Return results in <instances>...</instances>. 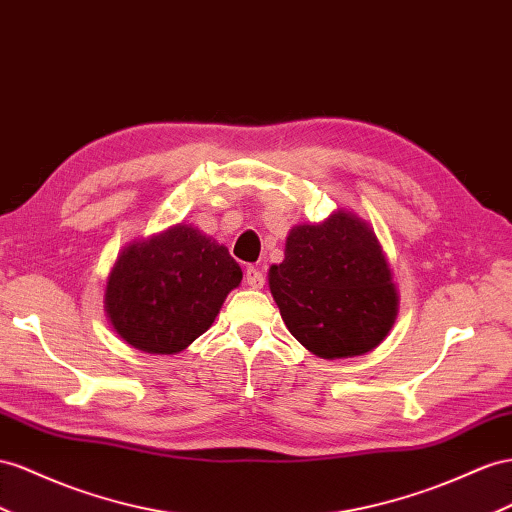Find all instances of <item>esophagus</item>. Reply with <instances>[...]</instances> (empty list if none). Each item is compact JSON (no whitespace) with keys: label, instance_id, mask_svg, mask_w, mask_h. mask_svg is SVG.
Listing matches in <instances>:
<instances>
[{"label":"esophagus","instance_id":"esophagus-1","mask_svg":"<svg viewBox=\"0 0 512 512\" xmlns=\"http://www.w3.org/2000/svg\"><path fill=\"white\" fill-rule=\"evenodd\" d=\"M244 281H246V285H251L253 290H259V287H264L266 277H264V272H261L259 268L248 266L246 272H244Z\"/></svg>","mask_w":512,"mask_h":512}]
</instances>
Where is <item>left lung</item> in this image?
Returning a JSON list of instances; mask_svg holds the SVG:
<instances>
[{
    "mask_svg": "<svg viewBox=\"0 0 512 512\" xmlns=\"http://www.w3.org/2000/svg\"><path fill=\"white\" fill-rule=\"evenodd\" d=\"M268 283L287 329L322 359L370 352L396 320L398 294L376 233L344 209L294 227Z\"/></svg>",
    "mask_w": 512,
    "mask_h": 512,
    "instance_id": "1",
    "label": "left lung"
}]
</instances>
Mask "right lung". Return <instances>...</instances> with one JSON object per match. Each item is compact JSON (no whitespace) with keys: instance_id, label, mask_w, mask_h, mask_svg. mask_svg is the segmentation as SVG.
<instances>
[{"instance_id":"obj_1","label":"right lung","mask_w":512,"mask_h":512,"mask_svg":"<svg viewBox=\"0 0 512 512\" xmlns=\"http://www.w3.org/2000/svg\"><path fill=\"white\" fill-rule=\"evenodd\" d=\"M240 281L227 246L181 222L123 248L108 277L106 313L129 346L175 355L212 326Z\"/></svg>"}]
</instances>
